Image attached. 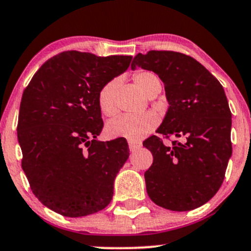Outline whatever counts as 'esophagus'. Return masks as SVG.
<instances>
[{"instance_id": "obj_1", "label": "esophagus", "mask_w": 251, "mask_h": 251, "mask_svg": "<svg viewBox=\"0 0 251 251\" xmlns=\"http://www.w3.org/2000/svg\"><path fill=\"white\" fill-rule=\"evenodd\" d=\"M128 147H130L131 151H136L137 149H140L142 147V144L140 142H135V141H128Z\"/></svg>"}]
</instances>
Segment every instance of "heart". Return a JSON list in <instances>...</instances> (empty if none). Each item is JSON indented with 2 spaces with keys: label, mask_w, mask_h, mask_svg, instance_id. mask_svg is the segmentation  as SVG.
<instances>
[{
  "label": "heart",
  "mask_w": 251,
  "mask_h": 251,
  "mask_svg": "<svg viewBox=\"0 0 251 251\" xmlns=\"http://www.w3.org/2000/svg\"><path fill=\"white\" fill-rule=\"evenodd\" d=\"M136 86L146 93L153 96L161 90V81L156 74L149 70H141L133 75ZM116 87V80L108 81L98 93V104L104 115L113 116L116 113V104L114 100V90ZM158 124V118L153 113L138 114V115H121L111 120L107 125L105 132L110 138H127L137 141L148 135Z\"/></svg>",
  "instance_id": "heart-1"
}]
</instances>
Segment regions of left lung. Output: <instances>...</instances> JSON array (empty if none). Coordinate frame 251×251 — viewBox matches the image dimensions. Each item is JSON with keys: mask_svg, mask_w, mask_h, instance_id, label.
I'll return each instance as SVG.
<instances>
[{"mask_svg": "<svg viewBox=\"0 0 251 251\" xmlns=\"http://www.w3.org/2000/svg\"><path fill=\"white\" fill-rule=\"evenodd\" d=\"M154 72L164 82L169 109L156 132L184 138L173 146L151 136L153 154L144 173L147 193L159 206L188 211L209 201L221 187L232 155V114L224 87L189 55L173 50L138 53L131 68Z\"/></svg>", "mask_w": 251, "mask_h": 251, "instance_id": "obj_1", "label": "left lung"}]
</instances>
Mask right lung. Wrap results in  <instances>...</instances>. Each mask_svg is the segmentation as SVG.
Instances as JSON below:
<instances>
[{
	"mask_svg": "<svg viewBox=\"0 0 251 251\" xmlns=\"http://www.w3.org/2000/svg\"><path fill=\"white\" fill-rule=\"evenodd\" d=\"M132 57L67 50L48 59L23 92L18 119L22 168L32 193L67 217L104 209L128 159L124 138L97 141L103 128L98 93Z\"/></svg>",
	"mask_w": 251,
	"mask_h": 251,
	"instance_id": "add662e5",
	"label": "right lung"
}]
</instances>
